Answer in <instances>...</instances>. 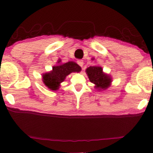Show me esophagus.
Listing matches in <instances>:
<instances>
[{
  "mask_svg": "<svg viewBox=\"0 0 153 153\" xmlns=\"http://www.w3.org/2000/svg\"><path fill=\"white\" fill-rule=\"evenodd\" d=\"M77 64H78L80 67H82L84 65V61L82 60H77Z\"/></svg>",
  "mask_w": 153,
  "mask_h": 153,
  "instance_id": "obj_1",
  "label": "esophagus"
}]
</instances>
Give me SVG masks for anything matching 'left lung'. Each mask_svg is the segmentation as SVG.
I'll return each instance as SVG.
<instances>
[{
	"label": "left lung",
	"mask_w": 153,
	"mask_h": 153,
	"mask_svg": "<svg viewBox=\"0 0 153 153\" xmlns=\"http://www.w3.org/2000/svg\"><path fill=\"white\" fill-rule=\"evenodd\" d=\"M86 72L90 81L95 85L97 89L106 90L110 86L111 77L103 72L101 67L90 66L86 69Z\"/></svg>",
	"instance_id": "obj_1"
}]
</instances>
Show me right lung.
<instances>
[{"label":"right lung","mask_w":153,"mask_h":153,"mask_svg":"<svg viewBox=\"0 0 153 153\" xmlns=\"http://www.w3.org/2000/svg\"><path fill=\"white\" fill-rule=\"evenodd\" d=\"M61 60L58 61L59 63ZM81 67L76 63L69 61L67 63L53 66L50 72L42 75V81L45 86L51 90H57L59 88L61 83L63 82L67 76L72 72H79Z\"/></svg>","instance_id":"right-lung-1"}]
</instances>
